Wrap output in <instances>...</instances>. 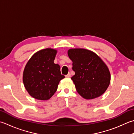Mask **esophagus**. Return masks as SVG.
Returning <instances> with one entry per match:
<instances>
[{
	"label": "esophagus",
	"instance_id": "1",
	"mask_svg": "<svg viewBox=\"0 0 134 134\" xmlns=\"http://www.w3.org/2000/svg\"><path fill=\"white\" fill-rule=\"evenodd\" d=\"M65 77L66 78H70L71 77V74L70 73H69L67 75H65Z\"/></svg>",
	"mask_w": 134,
	"mask_h": 134
}]
</instances>
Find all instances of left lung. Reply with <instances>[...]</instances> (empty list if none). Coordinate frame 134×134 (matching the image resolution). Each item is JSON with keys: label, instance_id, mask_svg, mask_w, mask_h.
Returning <instances> with one entry per match:
<instances>
[{"label": "left lung", "instance_id": "left-lung-1", "mask_svg": "<svg viewBox=\"0 0 134 134\" xmlns=\"http://www.w3.org/2000/svg\"><path fill=\"white\" fill-rule=\"evenodd\" d=\"M75 75L71 77L76 90L86 99H92L105 92L110 82L108 67L94 52L85 49L68 51Z\"/></svg>", "mask_w": 134, "mask_h": 134}]
</instances>
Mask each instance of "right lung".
Returning a JSON list of instances; mask_svg holds the SVG:
<instances>
[{"label":"right lung","instance_id":"1","mask_svg":"<svg viewBox=\"0 0 134 134\" xmlns=\"http://www.w3.org/2000/svg\"><path fill=\"white\" fill-rule=\"evenodd\" d=\"M57 51L47 48L34 54L28 60L23 72V83L26 90L34 98L48 100L57 90L61 74L60 67L54 63Z\"/></svg>","mask_w":134,"mask_h":134}]
</instances>
